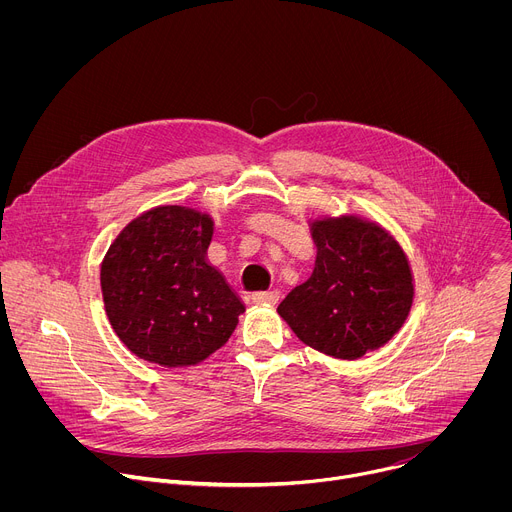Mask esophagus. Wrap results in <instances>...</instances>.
<instances>
[{
    "label": "esophagus",
    "instance_id": "34e87169",
    "mask_svg": "<svg viewBox=\"0 0 512 512\" xmlns=\"http://www.w3.org/2000/svg\"><path fill=\"white\" fill-rule=\"evenodd\" d=\"M279 300V291L277 289H267V291H255L253 302L255 304H275Z\"/></svg>",
    "mask_w": 512,
    "mask_h": 512
}]
</instances>
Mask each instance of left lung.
Masks as SVG:
<instances>
[{"mask_svg":"<svg viewBox=\"0 0 512 512\" xmlns=\"http://www.w3.org/2000/svg\"><path fill=\"white\" fill-rule=\"evenodd\" d=\"M312 275L277 306L296 336L334 358L356 360L385 346L413 304V275L399 243L360 216L314 221Z\"/></svg>","mask_w":512,"mask_h":512,"instance_id":"obj_1","label":"left lung"}]
</instances>
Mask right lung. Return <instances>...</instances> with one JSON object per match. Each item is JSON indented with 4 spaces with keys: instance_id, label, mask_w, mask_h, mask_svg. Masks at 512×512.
Instances as JSON below:
<instances>
[{
    "instance_id": "right-lung-1",
    "label": "right lung",
    "mask_w": 512,
    "mask_h": 512,
    "mask_svg": "<svg viewBox=\"0 0 512 512\" xmlns=\"http://www.w3.org/2000/svg\"><path fill=\"white\" fill-rule=\"evenodd\" d=\"M212 218L158 206L117 235L101 265L107 318L139 358L190 367L221 348L245 312L223 273L206 261Z\"/></svg>"
}]
</instances>
